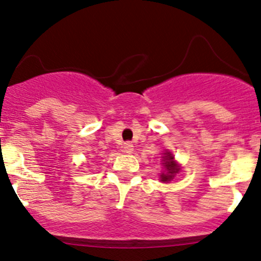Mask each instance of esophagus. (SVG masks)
<instances>
[{"mask_svg": "<svg viewBox=\"0 0 261 261\" xmlns=\"http://www.w3.org/2000/svg\"><path fill=\"white\" fill-rule=\"evenodd\" d=\"M122 149H123V151H125V153H131V151L134 150V145L130 143V141H127V143L123 144Z\"/></svg>", "mask_w": 261, "mask_h": 261, "instance_id": "1", "label": "esophagus"}]
</instances>
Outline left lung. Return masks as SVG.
Returning <instances> with one entry per match:
<instances>
[{
  "instance_id": "left-lung-1",
  "label": "left lung",
  "mask_w": 261,
  "mask_h": 261,
  "mask_svg": "<svg viewBox=\"0 0 261 261\" xmlns=\"http://www.w3.org/2000/svg\"><path fill=\"white\" fill-rule=\"evenodd\" d=\"M164 167H166V173L161 174V179L163 182H168L171 179H173L174 174L178 172V167H177L176 162L173 161V155L171 153H164L163 156Z\"/></svg>"
}]
</instances>
